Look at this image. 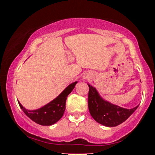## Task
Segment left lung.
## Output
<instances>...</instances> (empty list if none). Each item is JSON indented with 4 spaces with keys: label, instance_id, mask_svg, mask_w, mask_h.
Returning a JSON list of instances; mask_svg holds the SVG:
<instances>
[{
    "label": "left lung",
    "instance_id": "left-lung-1",
    "mask_svg": "<svg viewBox=\"0 0 155 155\" xmlns=\"http://www.w3.org/2000/svg\"><path fill=\"white\" fill-rule=\"evenodd\" d=\"M89 86L88 107L91 117L97 122L108 127H116L129 117L137 109L139 105L133 109H125L105 101L100 96L96 89Z\"/></svg>",
    "mask_w": 155,
    "mask_h": 155
}]
</instances>
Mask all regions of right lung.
Segmentation results:
<instances>
[{
	"label": "right lung",
	"mask_w": 155,
	"mask_h": 155,
	"mask_svg": "<svg viewBox=\"0 0 155 155\" xmlns=\"http://www.w3.org/2000/svg\"><path fill=\"white\" fill-rule=\"evenodd\" d=\"M78 81L70 84L57 98L52 100L46 105L35 110H28L18 101L19 106L23 112L38 124L51 126L55 124L61 118L65 109V102L68 96L72 92Z\"/></svg>",
	"instance_id": "obj_1"
}]
</instances>
